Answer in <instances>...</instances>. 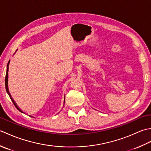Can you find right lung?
Masks as SVG:
<instances>
[{
	"instance_id": "1",
	"label": "right lung",
	"mask_w": 151,
	"mask_h": 151,
	"mask_svg": "<svg viewBox=\"0 0 151 151\" xmlns=\"http://www.w3.org/2000/svg\"><path fill=\"white\" fill-rule=\"evenodd\" d=\"M9 61L8 63V65H7V70H6V78H5V86H6V91H7V93H8V95H9V97H10V99H11L12 101L13 102V103H14V104L15 105V106L16 107V108H17L19 111H20L21 112H22V113H23V112H22V111L20 110V109H19V108H18V106H17V104H15V102H14V101L13 100V99L11 97V95H10V94H9V91H8V65H9ZM30 117H32V116H30Z\"/></svg>"
}]
</instances>
